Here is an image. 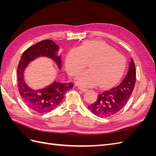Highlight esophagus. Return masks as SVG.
<instances>
[{"label": "esophagus", "mask_w": 156, "mask_h": 156, "mask_svg": "<svg viewBox=\"0 0 156 156\" xmlns=\"http://www.w3.org/2000/svg\"><path fill=\"white\" fill-rule=\"evenodd\" d=\"M78 89L79 90H80L81 91H82L83 92H87L88 90L87 89H86V88H82V87H78Z\"/></svg>", "instance_id": "esophagus-1"}]
</instances>
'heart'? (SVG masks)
Returning <instances> with one entry per match:
<instances>
[{
  "instance_id": "1",
  "label": "heart",
  "mask_w": 156,
  "mask_h": 156,
  "mask_svg": "<svg viewBox=\"0 0 156 156\" xmlns=\"http://www.w3.org/2000/svg\"><path fill=\"white\" fill-rule=\"evenodd\" d=\"M75 79L78 85L89 87L99 84L111 85L119 80L126 68L124 56L100 41H89L79 48L71 49L66 59V68L71 76H75L87 66Z\"/></svg>"
}]
</instances>
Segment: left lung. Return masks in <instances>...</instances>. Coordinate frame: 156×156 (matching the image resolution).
Here are the masks:
<instances>
[{"label": "left lung", "instance_id": "1", "mask_svg": "<svg viewBox=\"0 0 156 156\" xmlns=\"http://www.w3.org/2000/svg\"><path fill=\"white\" fill-rule=\"evenodd\" d=\"M136 80V69L133 58H131L129 70L119 85L99 94L96 102L88 106L94 115L106 118L120 111L126 105L133 92Z\"/></svg>", "mask_w": 156, "mask_h": 156}]
</instances>
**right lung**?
Masks as SVG:
<instances>
[{
    "label": "right lung",
    "mask_w": 156,
    "mask_h": 156,
    "mask_svg": "<svg viewBox=\"0 0 156 156\" xmlns=\"http://www.w3.org/2000/svg\"><path fill=\"white\" fill-rule=\"evenodd\" d=\"M59 46L53 40H45L30 47L23 53L17 67L19 92L23 101L30 109L40 114L54 110L62 101L65 94L73 87L72 83H60L56 80L43 88L34 90L25 81V71L28 66L36 58L48 57L54 61L59 70L62 68Z\"/></svg>",
    "instance_id": "1"
}]
</instances>
